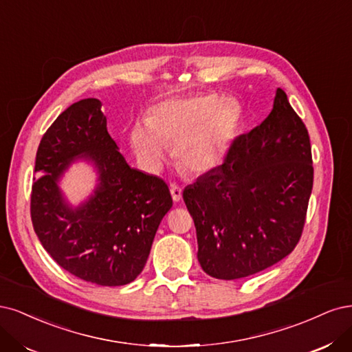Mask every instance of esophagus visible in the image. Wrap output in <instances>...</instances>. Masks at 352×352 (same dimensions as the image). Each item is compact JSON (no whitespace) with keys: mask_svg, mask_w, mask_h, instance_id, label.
<instances>
[{"mask_svg":"<svg viewBox=\"0 0 352 352\" xmlns=\"http://www.w3.org/2000/svg\"><path fill=\"white\" fill-rule=\"evenodd\" d=\"M171 196H173L174 201H179L181 199H183V190H181V187H178L177 184H173L171 186Z\"/></svg>","mask_w":352,"mask_h":352,"instance_id":"1","label":"esophagus"}]
</instances>
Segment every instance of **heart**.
Segmentation results:
<instances>
[{
    "mask_svg": "<svg viewBox=\"0 0 352 352\" xmlns=\"http://www.w3.org/2000/svg\"><path fill=\"white\" fill-rule=\"evenodd\" d=\"M240 120V107L214 94L173 98L155 105L147 121L135 122L129 142L151 171L165 161L166 146H174L181 169L206 174L223 164Z\"/></svg>",
    "mask_w": 352,
    "mask_h": 352,
    "instance_id": "heart-1",
    "label": "heart"
}]
</instances>
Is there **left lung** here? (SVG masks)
Wrapping results in <instances>:
<instances>
[{
    "label": "left lung",
    "mask_w": 352,
    "mask_h": 352,
    "mask_svg": "<svg viewBox=\"0 0 352 352\" xmlns=\"http://www.w3.org/2000/svg\"><path fill=\"white\" fill-rule=\"evenodd\" d=\"M311 164L307 129L278 89L267 118L183 191L208 275L250 276L296 248L313 188Z\"/></svg>",
    "instance_id": "1"
}]
</instances>
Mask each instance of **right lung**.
Instances as JSON below:
<instances>
[{
    "label": "right lung",
    "instance_id": "right-lung-1",
    "mask_svg": "<svg viewBox=\"0 0 352 352\" xmlns=\"http://www.w3.org/2000/svg\"><path fill=\"white\" fill-rule=\"evenodd\" d=\"M100 107L95 98L78 100L43 134L30 214L41 244L63 269L96 285L120 287L140 275L173 197L164 179L124 160ZM80 159L94 166L97 186L73 207L59 181Z\"/></svg>",
    "mask_w": 352,
    "mask_h": 352
}]
</instances>
